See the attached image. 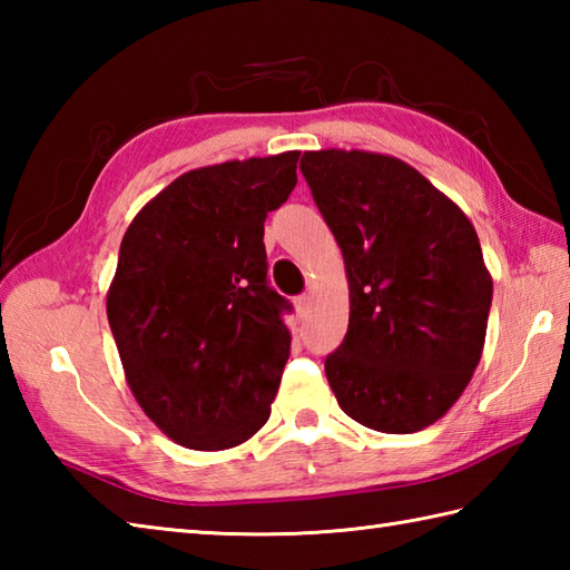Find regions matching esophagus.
Wrapping results in <instances>:
<instances>
[{"instance_id": "34e87169", "label": "esophagus", "mask_w": 570, "mask_h": 570, "mask_svg": "<svg viewBox=\"0 0 570 570\" xmlns=\"http://www.w3.org/2000/svg\"><path fill=\"white\" fill-rule=\"evenodd\" d=\"M308 304H311V296L308 294H301V296L294 298V306H296L298 316H304V313L308 311Z\"/></svg>"}]
</instances>
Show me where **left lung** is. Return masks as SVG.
Instances as JSON below:
<instances>
[{
  "label": "left lung",
  "mask_w": 570,
  "mask_h": 570,
  "mask_svg": "<svg viewBox=\"0 0 570 570\" xmlns=\"http://www.w3.org/2000/svg\"><path fill=\"white\" fill-rule=\"evenodd\" d=\"M301 174L343 249L350 323L325 377L350 419L414 433L463 394L485 345L492 276L475 227L416 168L306 151Z\"/></svg>",
  "instance_id": "8db88e82"
}]
</instances>
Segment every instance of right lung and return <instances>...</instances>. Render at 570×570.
Instances as JSON below:
<instances>
[{"label":"right lung","mask_w":570,"mask_h":570,"mask_svg":"<svg viewBox=\"0 0 570 570\" xmlns=\"http://www.w3.org/2000/svg\"><path fill=\"white\" fill-rule=\"evenodd\" d=\"M298 151L178 176L127 227L107 321L131 394L193 451L245 443L272 414L292 304L266 278L264 220L296 186Z\"/></svg>","instance_id":"add662e5"}]
</instances>
